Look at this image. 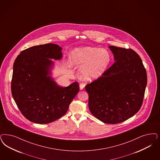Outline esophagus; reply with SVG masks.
Here are the masks:
<instances>
[{
	"instance_id": "obj_1",
	"label": "esophagus",
	"mask_w": 160,
	"mask_h": 160,
	"mask_svg": "<svg viewBox=\"0 0 160 160\" xmlns=\"http://www.w3.org/2000/svg\"><path fill=\"white\" fill-rule=\"evenodd\" d=\"M85 86H86L85 83H80V90H83V88H84Z\"/></svg>"
}]
</instances>
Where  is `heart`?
Segmentation results:
<instances>
[{"label":"heart","mask_w":160,"mask_h":160,"mask_svg":"<svg viewBox=\"0 0 160 160\" xmlns=\"http://www.w3.org/2000/svg\"><path fill=\"white\" fill-rule=\"evenodd\" d=\"M111 57L109 52L95 47L76 48L72 52V64L84 66L82 70L84 79H96L100 77L110 64Z\"/></svg>","instance_id":"b5f03b06"}]
</instances>
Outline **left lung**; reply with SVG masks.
<instances>
[{
	"label": "left lung",
	"mask_w": 160,
	"mask_h": 160,
	"mask_svg": "<svg viewBox=\"0 0 160 160\" xmlns=\"http://www.w3.org/2000/svg\"><path fill=\"white\" fill-rule=\"evenodd\" d=\"M109 48L115 62L85 88L92 114L104 123L116 124L131 118L140 109L147 74L135 51L115 46Z\"/></svg>",
	"instance_id": "1"
}]
</instances>
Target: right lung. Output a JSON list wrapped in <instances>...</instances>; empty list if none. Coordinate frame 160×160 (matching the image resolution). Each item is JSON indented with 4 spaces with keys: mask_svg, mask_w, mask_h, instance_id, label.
<instances>
[{
    "mask_svg": "<svg viewBox=\"0 0 160 160\" xmlns=\"http://www.w3.org/2000/svg\"><path fill=\"white\" fill-rule=\"evenodd\" d=\"M62 48L54 44L33 46L21 52L13 67L12 94L17 106L29 121L45 124L65 115L79 92L74 82L66 88L50 76L54 62L60 60Z\"/></svg>",
    "mask_w": 160,
    "mask_h": 160,
    "instance_id": "right-lung-1",
    "label": "right lung"
}]
</instances>
